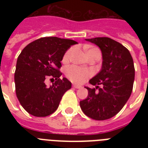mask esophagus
Instances as JSON below:
<instances>
[{"mask_svg":"<svg viewBox=\"0 0 148 148\" xmlns=\"http://www.w3.org/2000/svg\"><path fill=\"white\" fill-rule=\"evenodd\" d=\"M73 88H76V89H80V88H81V86L77 85V84H73Z\"/></svg>","mask_w":148,"mask_h":148,"instance_id":"34e87169","label":"esophagus"}]
</instances>
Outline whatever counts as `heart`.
<instances>
[{
    "label": "heart",
    "mask_w": 148,
    "mask_h": 148,
    "mask_svg": "<svg viewBox=\"0 0 148 148\" xmlns=\"http://www.w3.org/2000/svg\"><path fill=\"white\" fill-rule=\"evenodd\" d=\"M74 49L73 48H70L66 51V53L64 55L63 58V60L64 61H67L71 58L72 52H73ZM98 51L97 48H90V49L87 51V53H88L90 51ZM66 76L67 77V78L71 80L72 82L77 84H82L84 81L88 79L91 75V71L90 70L87 69V68H84V67H78L76 65H71L66 69L65 71Z\"/></svg>",
    "instance_id": "1"
}]
</instances>
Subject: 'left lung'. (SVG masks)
Returning <instances> with one entry per match:
<instances>
[{"label": "left lung", "instance_id": "8db88e82", "mask_svg": "<svg viewBox=\"0 0 148 148\" xmlns=\"http://www.w3.org/2000/svg\"><path fill=\"white\" fill-rule=\"evenodd\" d=\"M86 40L100 47L103 61L101 71L89 81L96 87H85L88 95L80 101V106L88 117L103 121L117 114L131 96L135 71L133 58L126 47L111 38L103 37Z\"/></svg>", "mask_w": 148, "mask_h": 148}]
</instances>
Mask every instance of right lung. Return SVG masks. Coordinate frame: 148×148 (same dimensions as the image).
<instances>
[{
    "instance_id": "1",
    "label": "right lung",
    "mask_w": 148,
    "mask_h": 148,
    "mask_svg": "<svg viewBox=\"0 0 148 148\" xmlns=\"http://www.w3.org/2000/svg\"><path fill=\"white\" fill-rule=\"evenodd\" d=\"M77 42L57 37L41 38L27 45L18 56L14 73L17 99L27 112L46 117L58 109L63 95L71 88L66 77L60 79L63 57ZM47 78L56 81L47 87Z\"/></svg>"
}]
</instances>
